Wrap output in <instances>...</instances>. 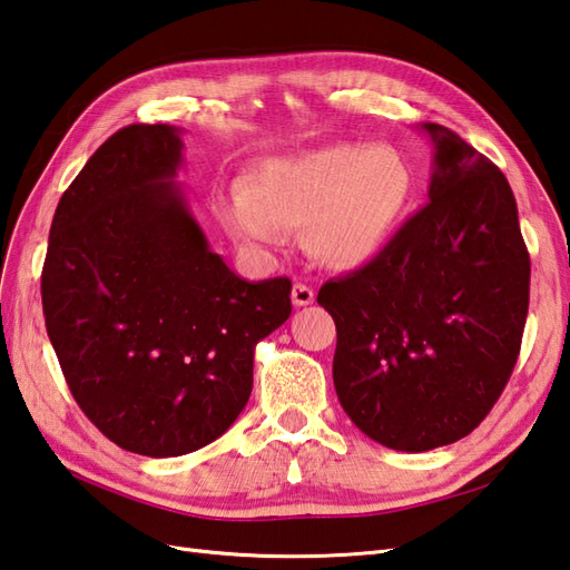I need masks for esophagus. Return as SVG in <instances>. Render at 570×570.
<instances>
[{
	"label": "esophagus",
	"mask_w": 570,
	"mask_h": 570,
	"mask_svg": "<svg viewBox=\"0 0 570 570\" xmlns=\"http://www.w3.org/2000/svg\"><path fill=\"white\" fill-rule=\"evenodd\" d=\"M314 299H316V295H314V289L309 285L295 283V287H293V304H295V307H309Z\"/></svg>",
	"instance_id": "obj_1"
}]
</instances>
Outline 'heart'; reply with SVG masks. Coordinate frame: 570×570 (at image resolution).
<instances>
[{
  "label": "heart",
  "instance_id": "obj_1",
  "mask_svg": "<svg viewBox=\"0 0 570 570\" xmlns=\"http://www.w3.org/2000/svg\"><path fill=\"white\" fill-rule=\"evenodd\" d=\"M411 196V169L394 147L345 142L256 161L219 217L252 252L302 229L304 252L322 266L360 268L390 246Z\"/></svg>",
  "mask_w": 570,
  "mask_h": 570
}]
</instances>
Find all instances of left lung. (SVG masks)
Instances as JSON below:
<instances>
[{"instance_id": "obj_1", "label": "left lung", "mask_w": 570, "mask_h": 570, "mask_svg": "<svg viewBox=\"0 0 570 570\" xmlns=\"http://www.w3.org/2000/svg\"><path fill=\"white\" fill-rule=\"evenodd\" d=\"M430 203L390 246L318 289L336 322L333 386L380 445L428 452L466 438L505 390L530 307V254L508 178L445 125Z\"/></svg>"}]
</instances>
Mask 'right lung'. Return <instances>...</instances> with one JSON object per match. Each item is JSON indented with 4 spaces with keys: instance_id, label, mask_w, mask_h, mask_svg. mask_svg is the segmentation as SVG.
<instances>
[{
    "instance_id": "add662e5",
    "label": "right lung",
    "mask_w": 570,
    "mask_h": 570,
    "mask_svg": "<svg viewBox=\"0 0 570 570\" xmlns=\"http://www.w3.org/2000/svg\"><path fill=\"white\" fill-rule=\"evenodd\" d=\"M174 125H128L55 210L46 328L79 409L118 448L180 456L237 421L256 343L293 312L287 277L248 283L207 244Z\"/></svg>"
}]
</instances>
